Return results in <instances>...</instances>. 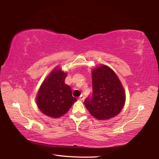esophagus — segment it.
Here are the masks:
<instances>
[{"label":"esophagus","instance_id":"esophagus-1","mask_svg":"<svg viewBox=\"0 0 159 159\" xmlns=\"http://www.w3.org/2000/svg\"><path fill=\"white\" fill-rule=\"evenodd\" d=\"M79 100H80V101H83L85 99V98H84V96H83V95H81L79 97Z\"/></svg>","mask_w":159,"mask_h":159}]
</instances>
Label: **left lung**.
Wrapping results in <instances>:
<instances>
[{"label":"left lung","instance_id":"obj_1","mask_svg":"<svg viewBox=\"0 0 159 159\" xmlns=\"http://www.w3.org/2000/svg\"><path fill=\"white\" fill-rule=\"evenodd\" d=\"M93 93L85 99L90 114L99 120H107L120 113L125 94L120 81L109 67L99 66L92 72Z\"/></svg>","mask_w":159,"mask_h":159}]
</instances>
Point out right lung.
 I'll return each instance as SVG.
<instances>
[{
	"label": "right lung",
	"instance_id": "right-lung-1",
	"mask_svg": "<svg viewBox=\"0 0 159 159\" xmlns=\"http://www.w3.org/2000/svg\"><path fill=\"white\" fill-rule=\"evenodd\" d=\"M66 76V73L56 68L40 88L36 98L37 105L48 116H61L77 100L72 96L70 86L64 83Z\"/></svg>",
	"mask_w": 159,
	"mask_h": 159
}]
</instances>
